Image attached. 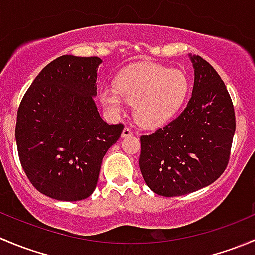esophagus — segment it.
Here are the masks:
<instances>
[{
	"label": "esophagus",
	"instance_id": "esophagus-1",
	"mask_svg": "<svg viewBox=\"0 0 255 255\" xmlns=\"http://www.w3.org/2000/svg\"><path fill=\"white\" fill-rule=\"evenodd\" d=\"M129 135H133V130L130 129L129 127H125L122 130V137L126 138V137H129Z\"/></svg>",
	"mask_w": 255,
	"mask_h": 255
}]
</instances>
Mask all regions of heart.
<instances>
[{
  "instance_id": "obj_1",
  "label": "heart",
  "mask_w": 255,
  "mask_h": 255,
  "mask_svg": "<svg viewBox=\"0 0 255 255\" xmlns=\"http://www.w3.org/2000/svg\"><path fill=\"white\" fill-rule=\"evenodd\" d=\"M188 92L184 73L155 63H139L123 71L116 86L103 85L100 101L111 116L125 112L134 103L133 113L140 126L162 127L179 110Z\"/></svg>"
}]
</instances>
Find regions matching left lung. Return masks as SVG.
Instances as JSON below:
<instances>
[{
    "instance_id": "8db88e82",
    "label": "left lung",
    "mask_w": 255,
    "mask_h": 255,
    "mask_svg": "<svg viewBox=\"0 0 255 255\" xmlns=\"http://www.w3.org/2000/svg\"><path fill=\"white\" fill-rule=\"evenodd\" d=\"M194 85L177 118L140 137L139 167L148 187L163 197L192 193L216 182L227 168L236 132L232 98L221 76L189 54Z\"/></svg>"
}]
</instances>
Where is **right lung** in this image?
Returning a JSON list of instances; mask_svg holds the SVG:
<instances>
[{
  "mask_svg": "<svg viewBox=\"0 0 255 255\" xmlns=\"http://www.w3.org/2000/svg\"><path fill=\"white\" fill-rule=\"evenodd\" d=\"M101 63L98 57H58L34 78L18 107L19 162L33 187L49 198H88L103 157L123 130L122 123L101 118L93 100Z\"/></svg>",
  "mask_w": 255,
  "mask_h": 255,
  "instance_id": "1",
  "label": "right lung"
}]
</instances>
